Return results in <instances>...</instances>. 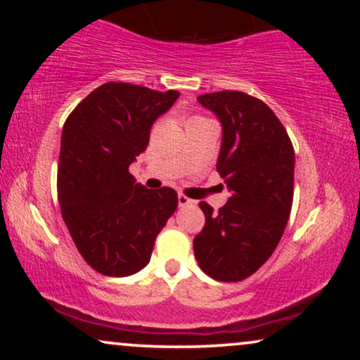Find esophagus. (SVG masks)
<instances>
[{
  "mask_svg": "<svg viewBox=\"0 0 360 360\" xmlns=\"http://www.w3.org/2000/svg\"><path fill=\"white\" fill-rule=\"evenodd\" d=\"M177 203H179L181 208H184V206H193L194 201L189 200V198L184 196V194H179V196H177Z\"/></svg>",
  "mask_w": 360,
  "mask_h": 360,
  "instance_id": "obj_1",
  "label": "esophagus"
}]
</instances>
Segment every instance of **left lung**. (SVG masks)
Returning a JSON list of instances; mask_svg holds the SVG:
<instances>
[{"mask_svg":"<svg viewBox=\"0 0 360 360\" xmlns=\"http://www.w3.org/2000/svg\"><path fill=\"white\" fill-rule=\"evenodd\" d=\"M220 120L217 171L232 193L225 206L201 201L205 226L194 237V257L210 278L235 283L271 257L291 213L295 148L286 128L264 101L242 91L198 96Z\"/></svg>","mask_w":360,"mask_h":360,"instance_id":"8db88e82","label":"left lung"}]
</instances>
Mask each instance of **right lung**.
Instances as JSON below:
<instances>
[{
  "instance_id": "1",
  "label": "right lung",
  "mask_w": 360,
  "mask_h": 360,
  "mask_svg": "<svg viewBox=\"0 0 360 360\" xmlns=\"http://www.w3.org/2000/svg\"><path fill=\"white\" fill-rule=\"evenodd\" d=\"M177 98L174 89L106 82L65 120L57 196L77 250L100 274L123 278L143 269L155 237L176 212L174 189H147L128 167Z\"/></svg>"
}]
</instances>
